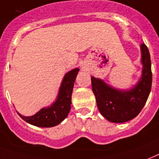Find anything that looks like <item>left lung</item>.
Masks as SVG:
<instances>
[{"label":"left lung","instance_id":"left-lung-1","mask_svg":"<svg viewBox=\"0 0 159 159\" xmlns=\"http://www.w3.org/2000/svg\"><path fill=\"white\" fill-rule=\"evenodd\" d=\"M143 76L135 88L130 91L116 90L102 80L92 77V88L99 112L112 123H124L137 117L144 107L152 87V70L149 51L141 45Z\"/></svg>","mask_w":159,"mask_h":159}]
</instances>
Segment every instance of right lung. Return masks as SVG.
Instances as JSON below:
<instances>
[{"label": "right lung", "instance_id": "1", "mask_svg": "<svg viewBox=\"0 0 159 159\" xmlns=\"http://www.w3.org/2000/svg\"><path fill=\"white\" fill-rule=\"evenodd\" d=\"M78 71L79 69L75 68L65 75L61 85L57 100L54 104L47 108L41 109L31 117H24L18 113L19 116L28 123L42 128L54 127L62 122L67 117L71 109V93Z\"/></svg>", "mask_w": 159, "mask_h": 159}]
</instances>
